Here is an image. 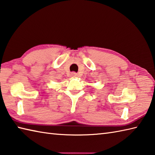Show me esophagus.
<instances>
[{"label":"esophagus","mask_w":155,"mask_h":155,"mask_svg":"<svg viewBox=\"0 0 155 155\" xmlns=\"http://www.w3.org/2000/svg\"><path fill=\"white\" fill-rule=\"evenodd\" d=\"M77 75L78 74L76 73H74H74L71 74V76L73 78H75V77H77Z\"/></svg>","instance_id":"1"}]
</instances>
